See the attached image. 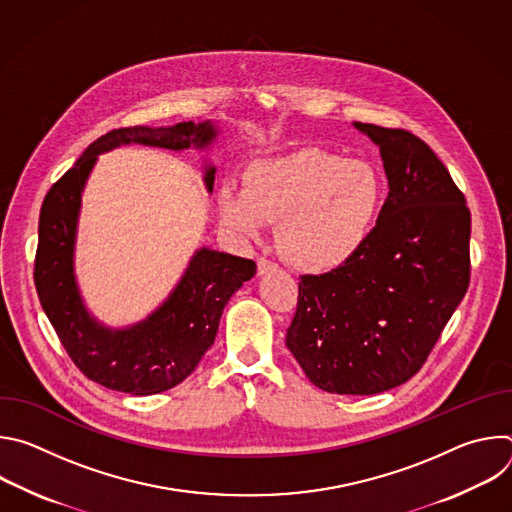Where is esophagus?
I'll use <instances>...</instances> for the list:
<instances>
[{
  "label": "esophagus",
  "instance_id": "esophagus-1",
  "mask_svg": "<svg viewBox=\"0 0 512 512\" xmlns=\"http://www.w3.org/2000/svg\"><path fill=\"white\" fill-rule=\"evenodd\" d=\"M257 269H259V275H265V273H269V271H275V269H277V263H273V261L261 257V259L257 261Z\"/></svg>",
  "mask_w": 512,
  "mask_h": 512
}]
</instances>
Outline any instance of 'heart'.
I'll return each instance as SVG.
<instances>
[{"label": "heart", "mask_w": 512, "mask_h": 512, "mask_svg": "<svg viewBox=\"0 0 512 512\" xmlns=\"http://www.w3.org/2000/svg\"><path fill=\"white\" fill-rule=\"evenodd\" d=\"M383 194L373 164L302 148L249 164L243 188L227 184L218 192V212L223 225L251 239L279 221L281 255L302 271L326 273L369 241Z\"/></svg>", "instance_id": "obj_1"}]
</instances>
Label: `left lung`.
Here are the masks:
<instances>
[{
  "label": "left lung",
  "instance_id": "1",
  "mask_svg": "<svg viewBox=\"0 0 512 512\" xmlns=\"http://www.w3.org/2000/svg\"><path fill=\"white\" fill-rule=\"evenodd\" d=\"M381 150L389 196L342 267L302 275L285 344L322 391L375 395L427 360L470 283V210L448 168L405 129L354 123Z\"/></svg>",
  "mask_w": 512,
  "mask_h": 512
}]
</instances>
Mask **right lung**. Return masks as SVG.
<instances>
[{
	"label": "right lung",
	"instance_id": "obj_1",
	"mask_svg": "<svg viewBox=\"0 0 512 512\" xmlns=\"http://www.w3.org/2000/svg\"><path fill=\"white\" fill-rule=\"evenodd\" d=\"M218 135L212 121L174 127H121L93 141L46 194L40 208L34 283L42 310L79 371L113 391L156 395L182 383L212 346L223 310L257 265L229 253L198 249L168 300L129 328L97 322L83 304L75 277V241L81 196L97 156L119 145L141 143L166 150L208 148ZM214 166L204 184L212 192Z\"/></svg>",
	"mask_w": 512,
	"mask_h": 512
}]
</instances>
